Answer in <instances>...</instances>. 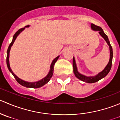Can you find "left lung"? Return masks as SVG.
Returning a JSON list of instances; mask_svg holds the SVG:
<instances>
[{
    "instance_id": "obj_1",
    "label": "left lung",
    "mask_w": 120,
    "mask_h": 120,
    "mask_svg": "<svg viewBox=\"0 0 120 120\" xmlns=\"http://www.w3.org/2000/svg\"><path fill=\"white\" fill-rule=\"evenodd\" d=\"M91 28L92 30H94V31H99V33L100 35L101 36L104 38V39L106 41V42H107V45L109 46L110 48V60L109 61L108 64H107V66H106V67L102 71H101L100 72L98 73V74L96 75L95 76H92V77H87V76L81 74L79 73L78 71L77 70V65H76L75 60L74 57H73V60H72V65H73V68H74V73L75 75L77 77V78H78L80 80L82 81L83 82H85L87 83H94L96 82L99 81L100 79H102L103 78L106 77L108 73L109 72V71H110L111 68H112V47L111 46L110 43V41L109 40L108 37L105 34V32H103V30H102L101 27L100 26H97V25H95L94 24H91Z\"/></svg>"
}]
</instances>
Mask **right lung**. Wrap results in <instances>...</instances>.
<instances>
[{
  "label": "right lung",
  "mask_w": 120,
  "mask_h": 120,
  "mask_svg": "<svg viewBox=\"0 0 120 120\" xmlns=\"http://www.w3.org/2000/svg\"><path fill=\"white\" fill-rule=\"evenodd\" d=\"M29 26H30V25H26V26H25L24 28H22L20 29V30H18V31L15 32V34L14 35V36H13V40H12V42H11V43L10 44L9 46H8V51H7L6 63H7V66H8V70H9L10 72L11 73L13 74V75L14 76V77L15 78V79H16V81H17V82H19L20 85H21L23 86L26 87V88H40V87H42V86L45 85L46 83H48V82L49 81V80L50 79V78H52V75L53 74V70H54V64H55V63L56 62L57 60L58 59H59V56L57 57H56L55 59L53 60L52 63L51 65H50V71H49V73H48V74L44 78L42 79L41 80L38 81H37V82H26V81H25L22 80L21 79L19 78L17 76L15 75L14 74V72L12 71L11 69V68H10V63H9V54H9V53H10V51L11 47L12 46V45H13V43H14V41H15V39H16V38L17 37V36L19 35L20 34L21 32H22L24 29H25V28L29 27Z\"/></svg>",
  "instance_id": "add662e5"
}]
</instances>
